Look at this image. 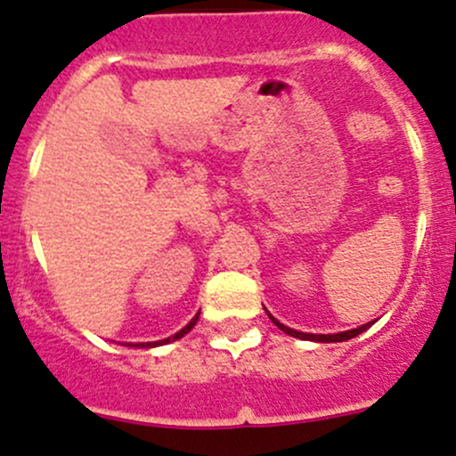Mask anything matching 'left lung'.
Instances as JSON below:
<instances>
[{
	"label": "left lung",
	"mask_w": 456,
	"mask_h": 456,
	"mask_svg": "<svg viewBox=\"0 0 456 456\" xmlns=\"http://www.w3.org/2000/svg\"><path fill=\"white\" fill-rule=\"evenodd\" d=\"M269 317H271V322H273V324L278 326L280 330H284V333H287V335H291V338L311 339V342H346V339H353V338H357V335H360V333H364V330H366V329H370V324H372V322H369V324H362V326H357V329L344 330V333H333V335H315V333H302V330H293V329H289V326L280 324V322L275 320V317L271 315V314H269Z\"/></svg>",
	"instance_id": "obj_1"
}]
</instances>
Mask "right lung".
<instances>
[{
    "instance_id": "1",
    "label": "right lung",
    "mask_w": 456,
    "mask_h": 456,
    "mask_svg": "<svg viewBox=\"0 0 456 456\" xmlns=\"http://www.w3.org/2000/svg\"><path fill=\"white\" fill-rule=\"evenodd\" d=\"M199 315H200V314H196L194 317H191V322H190V324H187L185 329H181V330H178L176 335H172V338H167V339H159V342H141V344H127V346H139V348H154V346H163V344H169V342H176V339H181L183 335H187V333H190L191 329H194V324H196V322H199Z\"/></svg>"
}]
</instances>
